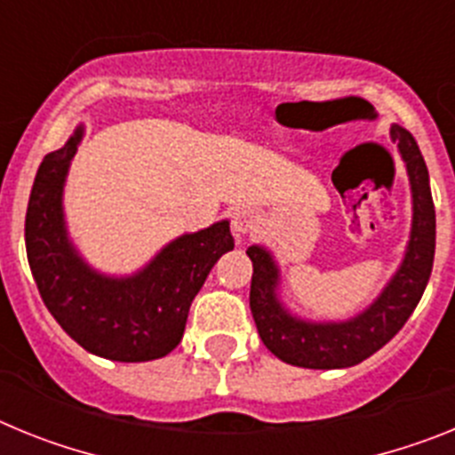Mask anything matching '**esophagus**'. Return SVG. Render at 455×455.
Listing matches in <instances>:
<instances>
[{
    "mask_svg": "<svg viewBox=\"0 0 455 455\" xmlns=\"http://www.w3.org/2000/svg\"><path fill=\"white\" fill-rule=\"evenodd\" d=\"M255 223L257 216L252 214L251 209L241 207L232 212V230H235V235H248V232H252Z\"/></svg>",
    "mask_w": 455,
    "mask_h": 455,
    "instance_id": "1",
    "label": "esophagus"
}]
</instances>
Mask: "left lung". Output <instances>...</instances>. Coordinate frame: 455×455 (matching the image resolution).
<instances>
[{
	"mask_svg": "<svg viewBox=\"0 0 455 455\" xmlns=\"http://www.w3.org/2000/svg\"><path fill=\"white\" fill-rule=\"evenodd\" d=\"M412 191V230L401 267L376 300L347 321H303L277 296L280 268L264 246H251V312L264 347L283 363L305 369H344L363 363L383 348L415 312L433 271L435 257V207L428 168L408 130L392 124Z\"/></svg>",
	"mask_w": 455,
	"mask_h": 455,
	"instance_id": "obj_1",
	"label": "left lung"
}]
</instances>
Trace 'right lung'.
<instances>
[{
    "instance_id": "1",
    "label": "right lung",
    "mask_w": 455,
    "mask_h": 455,
    "mask_svg": "<svg viewBox=\"0 0 455 455\" xmlns=\"http://www.w3.org/2000/svg\"><path fill=\"white\" fill-rule=\"evenodd\" d=\"M84 127L36 172L24 220L27 259L40 299L88 353L116 363H148L182 341L188 307L223 252L235 248L230 223L182 235L134 275H104L84 262L68 236L63 187Z\"/></svg>"
}]
</instances>
